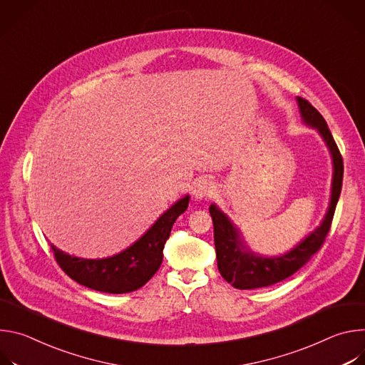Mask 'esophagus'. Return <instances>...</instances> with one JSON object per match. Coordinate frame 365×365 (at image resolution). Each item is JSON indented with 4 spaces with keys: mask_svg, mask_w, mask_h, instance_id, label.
Listing matches in <instances>:
<instances>
[{
    "mask_svg": "<svg viewBox=\"0 0 365 365\" xmlns=\"http://www.w3.org/2000/svg\"><path fill=\"white\" fill-rule=\"evenodd\" d=\"M215 185L206 179H200L195 183L193 195L196 199H203V197H212L215 195Z\"/></svg>",
    "mask_w": 365,
    "mask_h": 365,
    "instance_id": "1",
    "label": "esophagus"
}]
</instances>
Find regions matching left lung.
Masks as SVG:
<instances>
[{
  "label": "left lung",
  "mask_w": 365,
  "mask_h": 365,
  "mask_svg": "<svg viewBox=\"0 0 365 365\" xmlns=\"http://www.w3.org/2000/svg\"><path fill=\"white\" fill-rule=\"evenodd\" d=\"M299 111L304 124L317 128L324 137L331 150L334 160V179L329 210L321 224L314 232H310L302 242L280 257H262L252 252L244 244L238 230L231 224L228 217L221 212L215 205L210 206V214L214 222V241L217 250V262L221 276L237 289H258L279 283L299 269H302L309 259L325 242L331 230L335 207L341 195L344 162L339 148L327 125V121L312 103L297 96Z\"/></svg>",
  "instance_id": "8db88e82"
}]
</instances>
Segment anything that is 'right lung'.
<instances>
[{"label": "right lung", "mask_w": 365, "mask_h": 365, "mask_svg": "<svg viewBox=\"0 0 365 365\" xmlns=\"http://www.w3.org/2000/svg\"><path fill=\"white\" fill-rule=\"evenodd\" d=\"M186 195L158 220L153 227L123 252L101 259L72 257L55 245L51 251L61 269L75 282L103 293H128L144 286L159 270L163 248L178 217L187 210Z\"/></svg>", "instance_id": "add662e5"}]
</instances>
